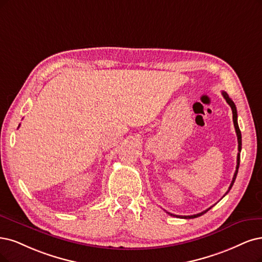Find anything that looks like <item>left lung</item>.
Returning <instances> with one entry per match:
<instances>
[{"label":"left lung","mask_w":262,"mask_h":262,"mask_svg":"<svg viewBox=\"0 0 262 262\" xmlns=\"http://www.w3.org/2000/svg\"><path fill=\"white\" fill-rule=\"evenodd\" d=\"M222 96H224V98L226 99V101L228 102V104L231 106V109H232V113H233V123H234V127H235V132H236V136H237V142H238V153H237V160H236V169H235V172H234V176H233V179H232V181H231V185H230V187H229V189H228V191L226 192V194H228V192L231 190V188H232V186H233V183H234V181H235V178H236V175H237V171H238V167H239V157H241V154H239V152H241V149H242V135H241V130H239V127H238V124H237V111H236V106H235V104H234V102H233V100H232L230 97H229V95L226 93V92H222ZM225 194V195H226ZM224 195V196H225ZM212 207V206H211ZM211 207H209L208 209H206V210H204V211H202V212H200V214H196V215H192V216H178V215H173V214H170V212H168V211H166L168 215H170V216H173V217H178V218H185V219H192V218H196V217H200V216H202V215H204L206 211H208Z\"/></svg>","instance_id":"left-lung-1"}]
</instances>
